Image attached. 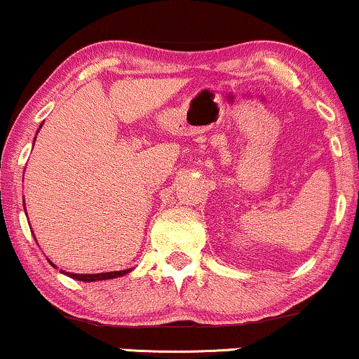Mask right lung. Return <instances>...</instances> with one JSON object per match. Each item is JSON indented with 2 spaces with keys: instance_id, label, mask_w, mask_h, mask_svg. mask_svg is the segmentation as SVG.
<instances>
[{
  "instance_id": "add662e5",
  "label": "right lung",
  "mask_w": 359,
  "mask_h": 359,
  "mask_svg": "<svg viewBox=\"0 0 359 359\" xmlns=\"http://www.w3.org/2000/svg\"><path fill=\"white\" fill-rule=\"evenodd\" d=\"M41 128V126H39ZM36 140V138H34ZM51 263V261H50ZM53 268H56L55 264L51 263ZM131 269H125V271H109V273H98V274H74V273H66L61 269V273H65L66 276L73 278V280H78V281H85V283H91V281H103V280H111V278H119L123 276V274L130 273Z\"/></svg>"
}]
</instances>
